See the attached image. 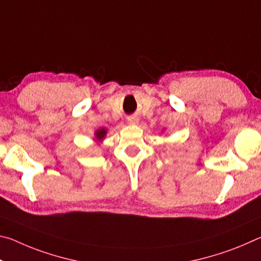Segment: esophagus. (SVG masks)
<instances>
[{
    "instance_id": "obj_1",
    "label": "esophagus",
    "mask_w": 261,
    "mask_h": 261,
    "mask_svg": "<svg viewBox=\"0 0 261 261\" xmlns=\"http://www.w3.org/2000/svg\"><path fill=\"white\" fill-rule=\"evenodd\" d=\"M138 121H139V118L137 117V116H135V115H131V116L127 117V122H129L130 124H137V123H138Z\"/></svg>"
}]
</instances>
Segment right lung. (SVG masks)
<instances>
[{"instance_id": "add662e5", "label": "right lung", "mask_w": 261, "mask_h": 261, "mask_svg": "<svg viewBox=\"0 0 261 261\" xmlns=\"http://www.w3.org/2000/svg\"><path fill=\"white\" fill-rule=\"evenodd\" d=\"M105 135H106V130H103V129H101L96 132V137H98V138H102Z\"/></svg>"}]
</instances>
